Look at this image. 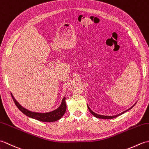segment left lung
Masks as SVG:
<instances>
[{
  "label": "left lung",
  "instance_id": "left-lung-1",
  "mask_svg": "<svg viewBox=\"0 0 149 149\" xmlns=\"http://www.w3.org/2000/svg\"><path fill=\"white\" fill-rule=\"evenodd\" d=\"M132 106V107H133ZM132 107H131V108H129V109H127V110H126L125 111H123V113H120V114H118V115H115V116H104V115H97V114H96L95 113H94L93 111H91L90 109V107L88 106V109H89V111H90V113L92 114V115L94 116H95V117H97V118H102V119H112V118H116V117H117V116H120V115H122L123 113H125L126 111H127L128 110H129L130 109H131Z\"/></svg>",
  "mask_w": 149,
  "mask_h": 149
}]
</instances>
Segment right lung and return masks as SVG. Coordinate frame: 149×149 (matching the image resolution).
Listing matches in <instances>:
<instances>
[{"label":"right lung","mask_w":149,"mask_h":149,"mask_svg":"<svg viewBox=\"0 0 149 149\" xmlns=\"http://www.w3.org/2000/svg\"><path fill=\"white\" fill-rule=\"evenodd\" d=\"M11 96H12L15 105L17 106V107L20 111H22L26 116L31 117V118H33L34 119H36L37 120H39V121L45 122H53L57 121V120H58L61 118V117L64 115L65 113L66 112V104L65 102V99H66L65 97L63 98L61 106H60L57 109L49 113H40L31 112L30 111L25 109L24 107H22L20 104H19L17 102V101L15 100L13 96L12 95V94H11Z\"/></svg>","instance_id":"right-lung-1"}]
</instances>
